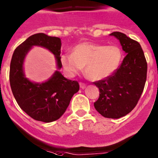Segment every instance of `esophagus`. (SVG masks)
<instances>
[{
    "label": "esophagus",
    "mask_w": 158,
    "mask_h": 158,
    "mask_svg": "<svg viewBox=\"0 0 158 158\" xmlns=\"http://www.w3.org/2000/svg\"><path fill=\"white\" fill-rule=\"evenodd\" d=\"M79 86H80V88L81 89H85V88H86V85L85 83H82V82H80V83H79Z\"/></svg>",
    "instance_id": "34e87169"
}]
</instances>
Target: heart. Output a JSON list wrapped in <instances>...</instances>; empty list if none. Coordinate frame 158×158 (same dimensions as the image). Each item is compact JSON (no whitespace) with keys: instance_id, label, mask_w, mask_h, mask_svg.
Masks as SVG:
<instances>
[{"instance_id":"b5f03b06","label":"heart","mask_w":158,"mask_h":158,"mask_svg":"<svg viewBox=\"0 0 158 158\" xmlns=\"http://www.w3.org/2000/svg\"><path fill=\"white\" fill-rule=\"evenodd\" d=\"M122 52L115 45L82 43L72 49V54H61V64L68 76H76L84 67L86 76L92 80L100 81L112 76L120 67Z\"/></svg>"}]
</instances>
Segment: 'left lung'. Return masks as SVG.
Wrapping results in <instances>:
<instances>
[{"mask_svg":"<svg viewBox=\"0 0 158 158\" xmlns=\"http://www.w3.org/2000/svg\"><path fill=\"white\" fill-rule=\"evenodd\" d=\"M110 36L118 40L126 55L114 74L94 82L100 90L94 107L104 117L119 118L129 114L138 103L147 80V64L137 41L120 32Z\"/></svg>","mask_w":158,"mask_h":158,"instance_id":"obj_1","label":"left lung"}]
</instances>
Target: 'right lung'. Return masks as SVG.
<instances>
[{
    "mask_svg": "<svg viewBox=\"0 0 158 158\" xmlns=\"http://www.w3.org/2000/svg\"><path fill=\"white\" fill-rule=\"evenodd\" d=\"M48 49L55 55L57 70L47 81L35 83L24 76V61L32 46ZM61 41L55 36L36 33L26 39L15 50L10 64L9 80L11 91L19 107L36 121L51 122L65 112L72 96L79 89L77 81L63 76L60 72Z\"/></svg>",
    "mask_w": 158,
    "mask_h": 158,
    "instance_id": "obj_1",
    "label": "right lung"
}]
</instances>
